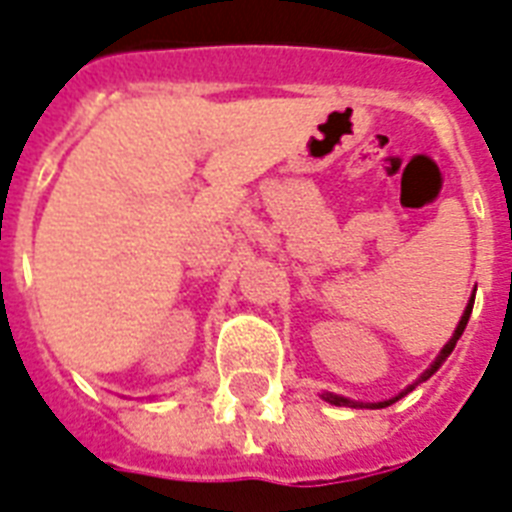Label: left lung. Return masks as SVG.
Wrapping results in <instances>:
<instances>
[{
	"mask_svg": "<svg viewBox=\"0 0 512 512\" xmlns=\"http://www.w3.org/2000/svg\"><path fill=\"white\" fill-rule=\"evenodd\" d=\"M473 300H476V295H470L468 305H465V313H462L460 324H457V329H454V335L449 337V342H446L444 348H441V353H438V356H436V361H433V364H430L428 369H425V372H422L420 377H417V380L412 382V385H406V388L401 390V393H398V396H393V398H385V401H372V404H364V401H350V398H345V396H337V393H321V398H324V401H327V404H335V406H353V409H385V406L396 404L398 398H404L406 393H412V390L417 388V385H420V382L430 380V377H433V374L438 372V366L444 364L446 358H449V353H452V350H454V345H457V340H460V337H462V332H465V327H468L470 311H473Z\"/></svg>",
	"mask_w": 512,
	"mask_h": 512,
	"instance_id": "obj_1",
	"label": "left lung"
}]
</instances>
